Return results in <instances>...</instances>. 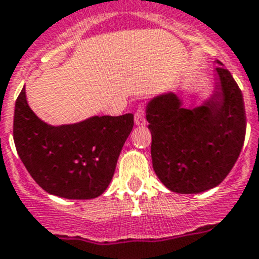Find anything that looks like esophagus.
<instances>
[{"instance_id": "1", "label": "esophagus", "mask_w": 259, "mask_h": 259, "mask_svg": "<svg viewBox=\"0 0 259 259\" xmlns=\"http://www.w3.org/2000/svg\"><path fill=\"white\" fill-rule=\"evenodd\" d=\"M134 122L136 125L142 126L146 125V118H145V106L144 105H140L136 110V115H134Z\"/></svg>"}]
</instances>
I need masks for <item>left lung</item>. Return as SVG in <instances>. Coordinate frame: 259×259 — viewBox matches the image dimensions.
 Masks as SVG:
<instances>
[{"label":"left lung","mask_w":259,"mask_h":259,"mask_svg":"<svg viewBox=\"0 0 259 259\" xmlns=\"http://www.w3.org/2000/svg\"><path fill=\"white\" fill-rule=\"evenodd\" d=\"M218 64L220 92L210 102L185 109L169 93L155 97L146 109L153 167L161 182L176 193H202L220 185L242 150V92L230 71Z\"/></svg>","instance_id":"obj_1"}]
</instances>
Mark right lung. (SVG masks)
I'll list each match as a JSON object with an SVG mask.
<instances>
[{
	"instance_id": "1",
	"label": "right lung",
	"mask_w": 259,
	"mask_h": 259,
	"mask_svg": "<svg viewBox=\"0 0 259 259\" xmlns=\"http://www.w3.org/2000/svg\"><path fill=\"white\" fill-rule=\"evenodd\" d=\"M133 125L132 113L46 125L29 108L24 88L16 100L13 138L21 161L44 190L62 198L92 199L110 184Z\"/></svg>"
}]
</instances>
